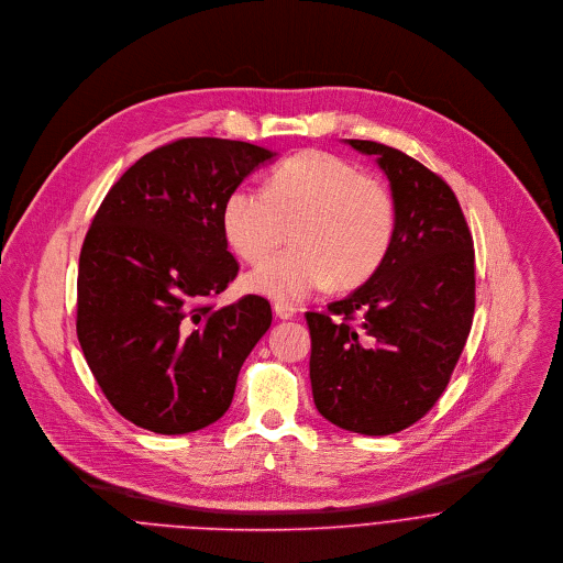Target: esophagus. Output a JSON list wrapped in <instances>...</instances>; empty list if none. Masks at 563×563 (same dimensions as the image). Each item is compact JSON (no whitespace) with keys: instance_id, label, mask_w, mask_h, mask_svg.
<instances>
[{"instance_id":"1","label":"esophagus","mask_w":563,"mask_h":563,"mask_svg":"<svg viewBox=\"0 0 563 563\" xmlns=\"http://www.w3.org/2000/svg\"><path fill=\"white\" fill-rule=\"evenodd\" d=\"M273 312H275V317H277V319H292V317L297 314V310H295L292 306L282 303V301H277V303L273 306Z\"/></svg>"}]
</instances>
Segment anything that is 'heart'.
Returning a JSON list of instances; mask_svg holds the SVG:
<instances>
[{"mask_svg":"<svg viewBox=\"0 0 563 563\" xmlns=\"http://www.w3.org/2000/svg\"><path fill=\"white\" fill-rule=\"evenodd\" d=\"M291 229L296 246L244 277V288L277 301H299L334 279L341 288L367 282L386 260L397 229L388 186L356 164L303 151L279 164L266 189L238 186L222 205L227 244L257 264Z\"/></svg>","mask_w":563,"mask_h":563,"instance_id":"obj_1","label":"heart"}]
</instances>
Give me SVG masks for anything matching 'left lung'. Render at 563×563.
Wrapping results in <instances>:
<instances>
[{"label": "left lung", "mask_w": 563, "mask_h": 563, "mask_svg": "<svg viewBox=\"0 0 563 563\" xmlns=\"http://www.w3.org/2000/svg\"><path fill=\"white\" fill-rule=\"evenodd\" d=\"M397 207L393 246L374 275L325 312H306L319 412L379 437L419 421L445 390L472 330L474 240L452 188L406 153L367 140Z\"/></svg>", "instance_id": "obj_1"}]
</instances>
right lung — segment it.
Listing matches in <instances>:
<instances>
[{
	"mask_svg": "<svg viewBox=\"0 0 563 563\" xmlns=\"http://www.w3.org/2000/svg\"><path fill=\"white\" fill-rule=\"evenodd\" d=\"M271 151L184 137L151 151L109 189L78 262L76 334L111 406L157 434L220 419L240 367L273 321L264 297L213 308L238 275L227 194Z\"/></svg>",
	"mask_w": 563,
	"mask_h": 563,
	"instance_id": "add662e5",
	"label": "right lung"
}]
</instances>
